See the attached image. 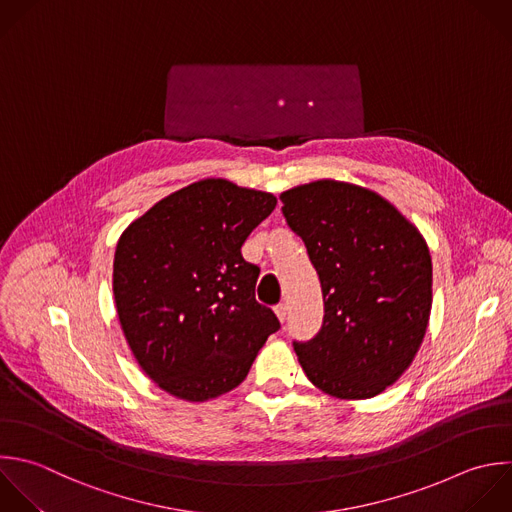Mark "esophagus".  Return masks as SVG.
Instances as JSON below:
<instances>
[{
    "label": "esophagus",
    "mask_w": 512,
    "mask_h": 512,
    "mask_svg": "<svg viewBox=\"0 0 512 512\" xmlns=\"http://www.w3.org/2000/svg\"><path fill=\"white\" fill-rule=\"evenodd\" d=\"M274 312H276L278 320L284 322V320H286V314H288V306H286V304H278V306L274 308Z\"/></svg>",
    "instance_id": "esophagus-1"
}]
</instances>
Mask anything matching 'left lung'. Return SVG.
Segmentation results:
<instances>
[{
  "label": "left lung",
  "mask_w": 512,
  "mask_h": 512,
  "mask_svg": "<svg viewBox=\"0 0 512 512\" xmlns=\"http://www.w3.org/2000/svg\"><path fill=\"white\" fill-rule=\"evenodd\" d=\"M280 200L324 294L320 332L294 342L302 370L340 400L384 392L426 334L432 260L424 236L386 198L356 184L316 180Z\"/></svg>",
  "instance_id": "8db88e82"
}]
</instances>
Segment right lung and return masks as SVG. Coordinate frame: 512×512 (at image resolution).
Listing matches in <instances>:
<instances>
[{"instance_id": "right-lung-1", "label": "right lung", "mask_w": 512, "mask_h": 512, "mask_svg": "<svg viewBox=\"0 0 512 512\" xmlns=\"http://www.w3.org/2000/svg\"><path fill=\"white\" fill-rule=\"evenodd\" d=\"M276 196L204 178L156 202L120 236L114 300L126 342L164 392L206 402L244 382L276 314L254 298L242 258Z\"/></svg>"}]
</instances>
